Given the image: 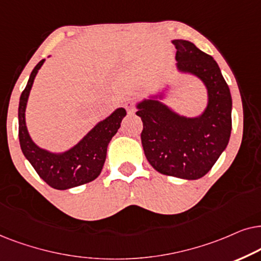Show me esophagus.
I'll use <instances>...</instances> for the list:
<instances>
[{
	"instance_id": "34e87169",
	"label": "esophagus",
	"mask_w": 261,
	"mask_h": 261,
	"mask_svg": "<svg viewBox=\"0 0 261 261\" xmlns=\"http://www.w3.org/2000/svg\"><path fill=\"white\" fill-rule=\"evenodd\" d=\"M124 107L125 110H126L127 113H133L134 112V102L131 101V100H126V101L124 102Z\"/></svg>"
}]
</instances>
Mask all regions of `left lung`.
<instances>
[{"instance_id":"obj_1","label":"left lung","mask_w":261,"mask_h":261,"mask_svg":"<svg viewBox=\"0 0 261 261\" xmlns=\"http://www.w3.org/2000/svg\"><path fill=\"white\" fill-rule=\"evenodd\" d=\"M176 69L196 76L207 90V105L197 117L176 113L161 100L163 93L137 103L143 121L145 158L165 175L196 180L204 176L227 148L231 133V95L221 69L210 55L189 40H172Z\"/></svg>"}]
</instances>
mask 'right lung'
Wrapping results in <instances>:
<instances>
[{
	"mask_svg": "<svg viewBox=\"0 0 261 261\" xmlns=\"http://www.w3.org/2000/svg\"><path fill=\"white\" fill-rule=\"evenodd\" d=\"M41 60L31 72L26 88L19 102V141L20 147L38 175L56 190H68L90 182L101 173L110 141L117 134L126 111L119 107L99 121L77 144L63 152H51L38 147L31 138L26 126L25 112L34 79L44 64Z\"/></svg>",
	"mask_w": 261,
	"mask_h": 261,
	"instance_id": "1",
	"label": "right lung"
}]
</instances>
